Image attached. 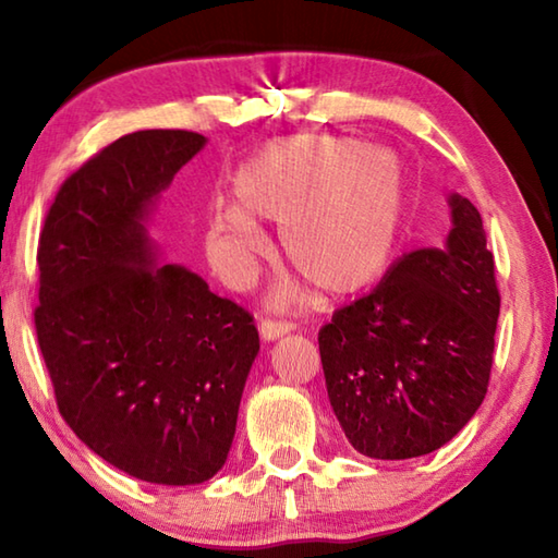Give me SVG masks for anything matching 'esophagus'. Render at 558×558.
Listing matches in <instances>:
<instances>
[{
  "mask_svg": "<svg viewBox=\"0 0 558 558\" xmlns=\"http://www.w3.org/2000/svg\"><path fill=\"white\" fill-rule=\"evenodd\" d=\"M258 329H260V337L266 339V342H276V339H280L282 335L292 332V329H295V325H290V323H276V319H260Z\"/></svg>",
  "mask_w": 558,
  "mask_h": 558,
  "instance_id": "34e87169",
  "label": "esophagus"
}]
</instances>
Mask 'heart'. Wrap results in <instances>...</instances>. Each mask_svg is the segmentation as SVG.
Listing matches in <instances>:
<instances>
[{
  "label": "heart",
  "instance_id": "heart-1",
  "mask_svg": "<svg viewBox=\"0 0 558 558\" xmlns=\"http://www.w3.org/2000/svg\"><path fill=\"white\" fill-rule=\"evenodd\" d=\"M233 198L206 216L231 270L243 272L266 245L256 219L280 223L282 256L327 298L372 288L405 223L399 159L349 135L270 140L233 174Z\"/></svg>",
  "mask_w": 558,
  "mask_h": 558
}]
</instances>
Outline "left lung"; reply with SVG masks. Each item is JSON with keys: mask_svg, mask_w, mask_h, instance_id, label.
Listing matches in <instances>:
<instances>
[{"mask_svg": "<svg viewBox=\"0 0 558 558\" xmlns=\"http://www.w3.org/2000/svg\"><path fill=\"white\" fill-rule=\"evenodd\" d=\"M442 248L405 253L369 295L319 329L327 396L354 450L376 460L428 456L483 403L499 292L480 211L448 196Z\"/></svg>", "mask_w": 558, "mask_h": 558, "instance_id": "obj_1", "label": "left lung"}]
</instances>
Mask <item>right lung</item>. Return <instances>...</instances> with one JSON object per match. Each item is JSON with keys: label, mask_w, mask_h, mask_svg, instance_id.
<instances>
[{"label": "right lung", "mask_w": 558, "mask_h": 558, "mask_svg": "<svg viewBox=\"0 0 558 558\" xmlns=\"http://www.w3.org/2000/svg\"><path fill=\"white\" fill-rule=\"evenodd\" d=\"M206 137L140 130L65 179L39 239L36 337L65 423L112 468L199 485L229 458L258 329L202 276L159 260V196Z\"/></svg>", "instance_id": "right-lung-1"}]
</instances>
